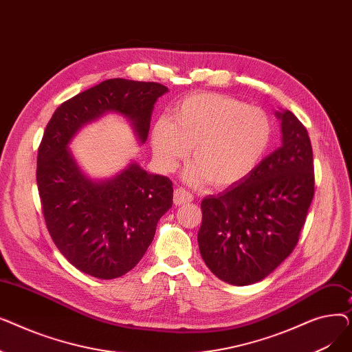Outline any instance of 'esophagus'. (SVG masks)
Instances as JSON below:
<instances>
[{"instance_id":"1","label":"esophagus","mask_w":352,"mask_h":352,"mask_svg":"<svg viewBox=\"0 0 352 352\" xmlns=\"http://www.w3.org/2000/svg\"><path fill=\"white\" fill-rule=\"evenodd\" d=\"M192 199H194L192 194H190L188 191H186L184 188H177L174 191V204L175 206L187 204V202H191Z\"/></svg>"}]
</instances>
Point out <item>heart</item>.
Wrapping results in <instances>:
<instances>
[{"mask_svg": "<svg viewBox=\"0 0 352 352\" xmlns=\"http://www.w3.org/2000/svg\"><path fill=\"white\" fill-rule=\"evenodd\" d=\"M173 122L158 118L151 129V146L164 171H174L192 146L186 179L210 181L228 188L248 178L265 157L272 124L265 111L218 92H197L173 108Z\"/></svg>", "mask_w": 352, "mask_h": 352, "instance_id": "heart-1", "label": "heart"}]
</instances>
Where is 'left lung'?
Listing matches in <instances>:
<instances>
[{
    "label": "left lung",
    "instance_id": "left-lung-1",
    "mask_svg": "<svg viewBox=\"0 0 352 352\" xmlns=\"http://www.w3.org/2000/svg\"><path fill=\"white\" fill-rule=\"evenodd\" d=\"M283 145L243 182L202 199L198 245L221 281L264 280L298 243L314 197L312 146L305 126L288 109L275 111Z\"/></svg>",
    "mask_w": 352,
    "mask_h": 352
}]
</instances>
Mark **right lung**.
I'll list each match as a JSON object with an SVG mask.
<instances>
[{
  "label": "right lung",
  "mask_w": 352,
  "mask_h": 352,
  "mask_svg": "<svg viewBox=\"0 0 352 352\" xmlns=\"http://www.w3.org/2000/svg\"><path fill=\"white\" fill-rule=\"evenodd\" d=\"M165 92L158 82L107 80L63 102L45 128L36 184L47 228L67 260L96 278H118L140 263L173 207L174 188L168 177L146 173L135 161L113 177L91 178L69 144L107 114L124 117L144 144L154 104Z\"/></svg>",
  "instance_id": "add662e5"
}]
</instances>
